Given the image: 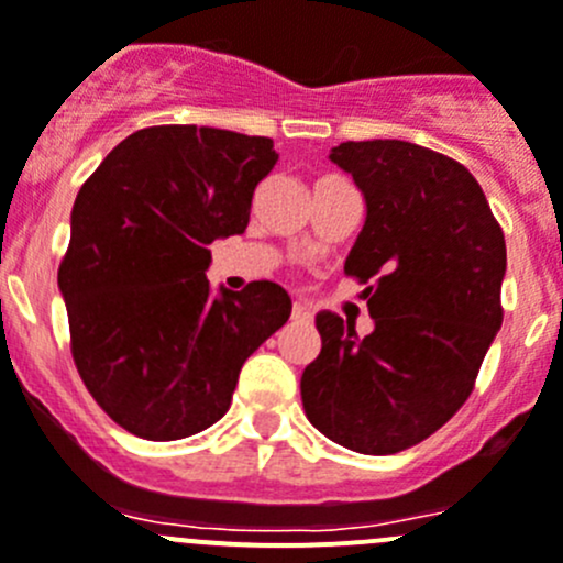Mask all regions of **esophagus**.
<instances>
[{
  "instance_id": "esophagus-1",
  "label": "esophagus",
  "mask_w": 563,
  "mask_h": 563,
  "mask_svg": "<svg viewBox=\"0 0 563 563\" xmlns=\"http://www.w3.org/2000/svg\"><path fill=\"white\" fill-rule=\"evenodd\" d=\"M291 319L299 321V324H305V321L313 319V310H310L308 302H302V299H299V302H294V308H291Z\"/></svg>"
}]
</instances>
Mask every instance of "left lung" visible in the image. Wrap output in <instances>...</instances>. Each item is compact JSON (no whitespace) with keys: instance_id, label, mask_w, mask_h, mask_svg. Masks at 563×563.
Returning a JSON list of instances; mask_svg holds the SVG:
<instances>
[{"instance_id":"8db88e82","label":"left lung","mask_w":563,"mask_h":563,"mask_svg":"<svg viewBox=\"0 0 563 563\" xmlns=\"http://www.w3.org/2000/svg\"><path fill=\"white\" fill-rule=\"evenodd\" d=\"M330 159L354 178L365 222L343 272L374 330L357 338L321 310V352L302 371V407L332 443L398 454L467 401L504 321L506 242L465 165L404 140L341 143Z\"/></svg>"}]
</instances>
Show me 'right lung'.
<instances>
[{"mask_svg": "<svg viewBox=\"0 0 563 563\" xmlns=\"http://www.w3.org/2000/svg\"><path fill=\"white\" fill-rule=\"evenodd\" d=\"M275 162L269 136L151 125L81 184L57 286L76 371L125 432L165 443L209 429L244 360L291 316L277 283L214 297L206 280L209 244L244 233Z\"/></svg>", "mask_w": 563, "mask_h": 563, "instance_id": "1", "label": "right lung"}]
</instances>
